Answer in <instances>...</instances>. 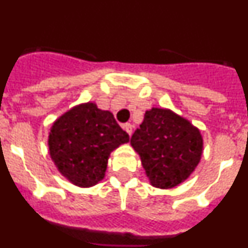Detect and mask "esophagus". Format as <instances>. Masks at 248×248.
I'll list each match as a JSON object with an SVG mask.
<instances>
[{
	"mask_svg": "<svg viewBox=\"0 0 248 248\" xmlns=\"http://www.w3.org/2000/svg\"><path fill=\"white\" fill-rule=\"evenodd\" d=\"M123 129H124V130H125L129 135L133 134V125H131V124H129V123L124 124V125H123Z\"/></svg>",
	"mask_w": 248,
	"mask_h": 248,
	"instance_id": "34e87169",
	"label": "esophagus"
}]
</instances>
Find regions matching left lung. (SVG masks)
Wrapping results in <instances>:
<instances>
[{
	"label": "left lung",
	"mask_w": 248,
	"mask_h": 248,
	"mask_svg": "<svg viewBox=\"0 0 248 248\" xmlns=\"http://www.w3.org/2000/svg\"><path fill=\"white\" fill-rule=\"evenodd\" d=\"M153 186L171 189L192 174L202 155L203 140L196 126L170 109L145 111L130 139Z\"/></svg>",
	"instance_id": "left-lung-1"
}]
</instances>
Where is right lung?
<instances>
[{
	"label": "right lung",
	"mask_w": 248,
	"mask_h": 248,
	"mask_svg": "<svg viewBox=\"0 0 248 248\" xmlns=\"http://www.w3.org/2000/svg\"><path fill=\"white\" fill-rule=\"evenodd\" d=\"M129 141L108 110L95 103L73 107L53 123L48 137L49 154L58 171L79 187L104 179L110 153Z\"/></svg>",
	"instance_id": "1"
}]
</instances>
